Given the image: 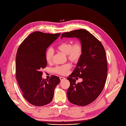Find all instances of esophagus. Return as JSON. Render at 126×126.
<instances>
[{
	"instance_id": "obj_1",
	"label": "esophagus",
	"mask_w": 126,
	"mask_h": 126,
	"mask_svg": "<svg viewBox=\"0 0 126 126\" xmlns=\"http://www.w3.org/2000/svg\"><path fill=\"white\" fill-rule=\"evenodd\" d=\"M60 78V80H61V81H63V80L65 79V78H64V77H61Z\"/></svg>"
}]
</instances>
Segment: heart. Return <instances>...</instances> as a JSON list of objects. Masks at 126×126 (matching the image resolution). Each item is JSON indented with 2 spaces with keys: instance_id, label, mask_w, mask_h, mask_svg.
<instances>
[{
  "instance_id": "heart-1",
  "label": "heart",
  "mask_w": 126,
  "mask_h": 126,
  "mask_svg": "<svg viewBox=\"0 0 126 126\" xmlns=\"http://www.w3.org/2000/svg\"><path fill=\"white\" fill-rule=\"evenodd\" d=\"M56 49L66 55L68 60L74 63H77L79 61L83 52L82 45L79 42H76L73 45L70 42L68 41L62 42L56 47ZM53 54V51L51 48H49L46 50L45 59L47 63H51ZM71 67V64L67 63L57 66L54 69L53 71L56 73L62 75H65L68 73Z\"/></svg>"
}]
</instances>
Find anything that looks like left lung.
Instances as JSON below:
<instances>
[{"instance_id":"left-lung-1","label":"left lung","mask_w":126,"mask_h":126,"mask_svg":"<svg viewBox=\"0 0 126 126\" xmlns=\"http://www.w3.org/2000/svg\"><path fill=\"white\" fill-rule=\"evenodd\" d=\"M63 37L78 38L83 47L80 59L67 78L70 83L67 98L77 105H88L98 97L106 82L108 65L105 49L97 39L85 29L64 33L61 39ZM78 77L83 81L77 84L75 79Z\"/></svg>"}]
</instances>
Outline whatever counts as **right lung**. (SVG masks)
Listing matches in <instances>:
<instances>
[{
  "instance_id": "add662e5",
  "label": "right lung",
  "mask_w": 126,
  "mask_h": 126,
  "mask_svg": "<svg viewBox=\"0 0 126 126\" xmlns=\"http://www.w3.org/2000/svg\"><path fill=\"white\" fill-rule=\"evenodd\" d=\"M61 35L36 31L27 37L19 46L16 56V78L24 97L35 106H42L52 100L54 91L60 82L52 76L42 79L41 70L47 65V48Z\"/></svg>"
}]
</instances>
